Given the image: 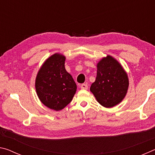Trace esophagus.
<instances>
[{"label":"esophagus","mask_w":155,"mask_h":155,"mask_svg":"<svg viewBox=\"0 0 155 155\" xmlns=\"http://www.w3.org/2000/svg\"><path fill=\"white\" fill-rule=\"evenodd\" d=\"M87 84H82L81 85V90H87Z\"/></svg>","instance_id":"1"}]
</instances>
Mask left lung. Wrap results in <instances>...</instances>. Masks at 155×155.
Wrapping results in <instances>:
<instances>
[{
    "mask_svg": "<svg viewBox=\"0 0 155 155\" xmlns=\"http://www.w3.org/2000/svg\"><path fill=\"white\" fill-rule=\"evenodd\" d=\"M96 66V78L90 91L102 106L111 108L121 103L127 95L128 74L119 61L109 54L100 60Z\"/></svg>",
    "mask_w": 155,
    "mask_h": 155,
    "instance_id": "obj_1",
    "label": "left lung"
}]
</instances>
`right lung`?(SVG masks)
<instances>
[{"mask_svg": "<svg viewBox=\"0 0 155 155\" xmlns=\"http://www.w3.org/2000/svg\"><path fill=\"white\" fill-rule=\"evenodd\" d=\"M65 61L64 54H52L41 65L35 78L36 93L40 101L55 111L65 108L77 91V84L65 68Z\"/></svg>", "mask_w": 155, "mask_h": 155, "instance_id": "1", "label": "right lung"}]
</instances>
